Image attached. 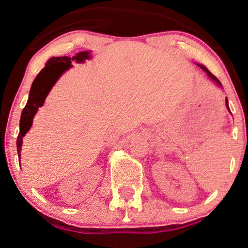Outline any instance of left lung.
<instances>
[{
  "instance_id": "8db88e82",
  "label": "left lung",
  "mask_w": 248,
  "mask_h": 248,
  "mask_svg": "<svg viewBox=\"0 0 248 248\" xmlns=\"http://www.w3.org/2000/svg\"><path fill=\"white\" fill-rule=\"evenodd\" d=\"M196 64H197V65H199V67H200L201 69H202V70H203L204 72H206V75H207V76H209V78L211 79V80H212V81H214V82H216V84H217V86H219V87H222V85H221V82H220V80H219V79H217V77H216V76H214V75H212V74H211V72L209 71V69H207V68L205 67V65H203V64H201V63H196ZM226 108H227V110L230 112V108H229V104H228V98H226ZM230 113H232V112H230Z\"/></svg>"
}]
</instances>
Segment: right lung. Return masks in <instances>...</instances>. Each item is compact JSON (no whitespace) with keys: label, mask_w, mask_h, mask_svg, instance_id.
<instances>
[{"label":"right lung","mask_w":248,"mask_h":248,"mask_svg":"<svg viewBox=\"0 0 248 248\" xmlns=\"http://www.w3.org/2000/svg\"><path fill=\"white\" fill-rule=\"evenodd\" d=\"M92 59V51H82L79 52L75 57H53L46 61L45 68L37 75L29 92L28 101L24 110L21 112L20 117V131H19L18 138H16V151H18V156L20 157L22 138L27 134V131L32 126V119L37 113L38 108L43 107L45 98L47 97L49 91L52 90L55 82L59 80L62 74L65 70L72 67V62L76 63H84L86 60Z\"/></svg>","instance_id":"1"}]
</instances>
